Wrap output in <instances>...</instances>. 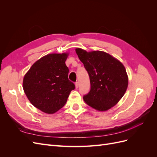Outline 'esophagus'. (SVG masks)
<instances>
[{"instance_id":"esophagus-1","label":"esophagus","mask_w":157,"mask_h":157,"mask_svg":"<svg viewBox=\"0 0 157 157\" xmlns=\"http://www.w3.org/2000/svg\"><path fill=\"white\" fill-rule=\"evenodd\" d=\"M78 86H79L78 82H75V88H78Z\"/></svg>"}]
</instances>
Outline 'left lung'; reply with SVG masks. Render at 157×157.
<instances>
[{
	"label": "left lung",
	"mask_w": 157,
	"mask_h": 157,
	"mask_svg": "<svg viewBox=\"0 0 157 157\" xmlns=\"http://www.w3.org/2000/svg\"><path fill=\"white\" fill-rule=\"evenodd\" d=\"M75 51L90 77V90L84 96V101L100 111L115 106L124 95L128 85L124 66L102 51L88 52L81 48Z\"/></svg>",
	"instance_id": "1"
}]
</instances>
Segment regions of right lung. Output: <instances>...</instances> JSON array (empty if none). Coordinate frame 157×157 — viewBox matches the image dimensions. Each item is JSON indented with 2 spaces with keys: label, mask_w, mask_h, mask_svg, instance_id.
<instances>
[{
  "label": "right lung",
  "mask_w": 157,
  "mask_h": 157,
  "mask_svg": "<svg viewBox=\"0 0 157 157\" xmlns=\"http://www.w3.org/2000/svg\"><path fill=\"white\" fill-rule=\"evenodd\" d=\"M69 54H50L33 64L25 75L23 88L28 99L45 113L53 114L67 102L74 83L68 78Z\"/></svg>",
  "instance_id": "obj_1"
}]
</instances>
